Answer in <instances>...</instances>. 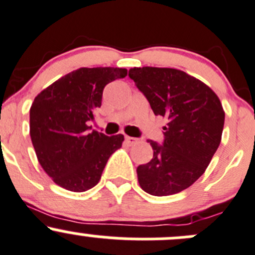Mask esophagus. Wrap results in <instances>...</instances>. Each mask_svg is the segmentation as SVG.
<instances>
[{"mask_svg":"<svg viewBox=\"0 0 255 255\" xmlns=\"http://www.w3.org/2000/svg\"><path fill=\"white\" fill-rule=\"evenodd\" d=\"M125 141H127L128 145H135V143L138 142L137 138L131 137V136H125Z\"/></svg>","mask_w":255,"mask_h":255,"instance_id":"obj_1","label":"esophagus"}]
</instances>
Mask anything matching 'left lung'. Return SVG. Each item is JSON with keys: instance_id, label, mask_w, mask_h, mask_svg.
I'll list each match as a JSON object with an SVG mask.
<instances>
[{"instance_id": "8db88e82", "label": "left lung", "mask_w": 255, "mask_h": 255, "mask_svg": "<svg viewBox=\"0 0 255 255\" xmlns=\"http://www.w3.org/2000/svg\"><path fill=\"white\" fill-rule=\"evenodd\" d=\"M128 77L154 115L167 119L163 142L147 140L153 158L137 167L140 186L154 196L180 193L199 179L221 142L225 112L211 88L175 69L133 67Z\"/></svg>"}]
</instances>
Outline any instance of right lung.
<instances>
[{"label":"right lung","instance_id":"obj_1","mask_svg":"<svg viewBox=\"0 0 255 255\" xmlns=\"http://www.w3.org/2000/svg\"><path fill=\"white\" fill-rule=\"evenodd\" d=\"M127 69H78L38 94L30 108V137L39 163L57 185L86 191L98 184L109 157L122 147V133L107 136L89 122L101 108L107 85Z\"/></svg>","mask_w":255,"mask_h":255}]
</instances>
